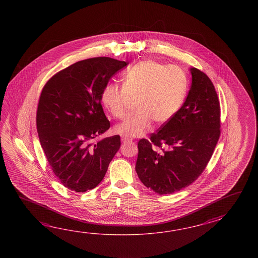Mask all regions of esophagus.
Returning a JSON list of instances; mask_svg holds the SVG:
<instances>
[{"instance_id": "obj_1", "label": "esophagus", "mask_w": 258, "mask_h": 258, "mask_svg": "<svg viewBox=\"0 0 258 258\" xmlns=\"http://www.w3.org/2000/svg\"><path fill=\"white\" fill-rule=\"evenodd\" d=\"M121 142H122V143L132 142V139H131V138H129V137H124V136H122V137H121Z\"/></svg>"}]
</instances>
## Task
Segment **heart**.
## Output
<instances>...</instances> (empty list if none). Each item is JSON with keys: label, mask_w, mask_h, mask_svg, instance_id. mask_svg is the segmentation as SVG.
I'll use <instances>...</instances> for the list:
<instances>
[{"label": "heart", "mask_w": 258, "mask_h": 258, "mask_svg": "<svg viewBox=\"0 0 258 258\" xmlns=\"http://www.w3.org/2000/svg\"><path fill=\"white\" fill-rule=\"evenodd\" d=\"M187 86L186 76L179 67L142 60L126 72L122 87L107 86L101 99L110 114L120 120L136 99L137 111L117 125L115 132L127 137H141L152 121L164 124L176 115L185 99Z\"/></svg>", "instance_id": "obj_1"}]
</instances>
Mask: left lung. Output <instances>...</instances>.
Here are the masks:
<instances>
[{
  "label": "left lung",
  "mask_w": 258,
  "mask_h": 258,
  "mask_svg": "<svg viewBox=\"0 0 258 258\" xmlns=\"http://www.w3.org/2000/svg\"><path fill=\"white\" fill-rule=\"evenodd\" d=\"M176 115L138 142L136 170L145 186L160 196L196 181L211 159L220 136V105L214 85L198 68Z\"/></svg>",
  "instance_id": "1"
}]
</instances>
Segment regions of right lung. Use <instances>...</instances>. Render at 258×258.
<instances>
[{
  "instance_id": "obj_1",
  "label": "right lung",
  "mask_w": 258,
  "mask_h": 258,
  "mask_svg": "<svg viewBox=\"0 0 258 258\" xmlns=\"http://www.w3.org/2000/svg\"><path fill=\"white\" fill-rule=\"evenodd\" d=\"M128 62L110 57L79 60L45 84L37 110L39 142L60 183L77 192L99 184L121 147L120 136L93 140L110 128L101 95Z\"/></svg>"
}]
</instances>
